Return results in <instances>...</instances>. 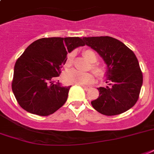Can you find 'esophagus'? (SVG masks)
Instances as JSON below:
<instances>
[{
  "label": "esophagus",
  "mask_w": 154,
  "mask_h": 154,
  "mask_svg": "<svg viewBox=\"0 0 154 154\" xmlns=\"http://www.w3.org/2000/svg\"><path fill=\"white\" fill-rule=\"evenodd\" d=\"M81 86L84 89H85V90H88V89H90V86H86V85H81Z\"/></svg>",
  "instance_id": "1"
}]
</instances>
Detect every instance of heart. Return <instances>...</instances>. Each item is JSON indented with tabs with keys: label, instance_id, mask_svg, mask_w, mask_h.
<instances>
[{
	"label": "heart",
	"instance_id": "obj_1",
	"mask_svg": "<svg viewBox=\"0 0 154 154\" xmlns=\"http://www.w3.org/2000/svg\"><path fill=\"white\" fill-rule=\"evenodd\" d=\"M73 55L74 53H70L68 54L66 60H65V66H70L72 65V60H73ZM85 57L90 61V62H95L97 60V56L94 52L90 49H86L84 51ZM93 70L95 72V74L99 77H101L105 74V71L103 68L99 65H93ZM64 80L67 84L72 85H89L91 84L94 82V76L90 72H83L79 70L72 69L66 71L64 74Z\"/></svg>",
	"mask_w": 154,
	"mask_h": 154
}]
</instances>
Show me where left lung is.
I'll return each mask as SVG.
<instances>
[{"label": "left lung", "instance_id": "8db88e82", "mask_svg": "<svg viewBox=\"0 0 154 154\" xmlns=\"http://www.w3.org/2000/svg\"><path fill=\"white\" fill-rule=\"evenodd\" d=\"M85 45L98 53L107 65L106 87H99V97L93 107L106 116L121 114L138 100L143 76L136 55L131 49L111 37H83Z\"/></svg>", "mask_w": 154, "mask_h": 154}]
</instances>
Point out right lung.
I'll list each match as a JSON object with an SVG mask.
<instances>
[{
    "label": "right lung",
    "mask_w": 154,
    "mask_h": 154,
    "mask_svg": "<svg viewBox=\"0 0 154 154\" xmlns=\"http://www.w3.org/2000/svg\"><path fill=\"white\" fill-rule=\"evenodd\" d=\"M80 37H49L32 42L14 66L12 89L18 104L27 112L49 116L67 101L69 86H63L59 77L66 56L84 46Z\"/></svg>",
    "instance_id": "1"
}]
</instances>
